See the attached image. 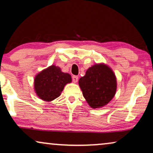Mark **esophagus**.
Here are the masks:
<instances>
[{
    "instance_id": "esophagus-1",
    "label": "esophagus",
    "mask_w": 153,
    "mask_h": 153,
    "mask_svg": "<svg viewBox=\"0 0 153 153\" xmlns=\"http://www.w3.org/2000/svg\"><path fill=\"white\" fill-rule=\"evenodd\" d=\"M78 79H79V77L77 76H72V80H73V82H74V83H76L77 81H78Z\"/></svg>"
}]
</instances>
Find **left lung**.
Masks as SVG:
<instances>
[{
    "label": "left lung",
    "instance_id": "8db88e82",
    "mask_svg": "<svg viewBox=\"0 0 153 153\" xmlns=\"http://www.w3.org/2000/svg\"><path fill=\"white\" fill-rule=\"evenodd\" d=\"M114 71L108 65H93L79 80V87L88 105L101 108L111 102L116 95L117 80Z\"/></svg>",
    "mask_w": 153,
    "mask_h": 153
}]
</instances>
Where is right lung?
<instances>
[{
	"mask_svg": "<svg viewBox=\"0 0 153 153\" xmlns=\"http://www.w3.org/2000/svg\"><path fill=\"white\" fill-rule=\"evenodd\" d=\"M71 82L70 74L62 72L59 67L52 65L35 75L34 90L39 99L51 102L59 97L64 87Z\"/></svg>",
	"mask_w": 153,
	"mask_h": 153,
	"instance_id": "add662e5",
	"label": "right lung"
}]
</instances>
